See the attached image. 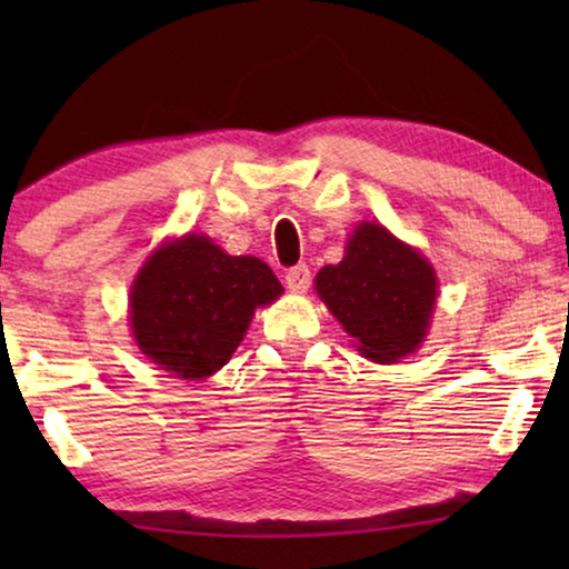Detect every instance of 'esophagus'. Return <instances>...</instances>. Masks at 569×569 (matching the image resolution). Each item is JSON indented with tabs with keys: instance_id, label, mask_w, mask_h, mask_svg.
Instances as JSON below:
<instances>
[{
	"instance_id": "1",
	"label": "esophagus",
	"mask_w": 569,
	"mask_h": 569,
	"mask_svg": "<svg viewBox=\"0 0 569 569\" xmlns=\"http://www.w3.org/2000/svg\"><path fill=\"white\" fill-rule=\"evenodd\" d=\"M284 282H287V287H290V292H306L310 287V269L306 267V263H298V267L287 269Z\"/></svg>"
}]
</instances>
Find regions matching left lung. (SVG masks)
Wrapping results in <instances>:
<instances>
[{
  "label": "left lung",
  "mask_w": 569,
  "mask_h": 569,
  "mask_svg": "<svg viewBox=\"0 0 569 569\" xmlns=\"http://www.w3.org/2000/svg\"><path fill=\"white\" fill-rule=\"evenodd\" d=\"M316 290L357 349L376 362L415 352L438 300L435 271L422 253L372 222L355 230L345 259L318 271Z\"/></svg>",
  "instance_id": "1"
}]
</instances>
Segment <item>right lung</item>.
<instances>
[{"label": "right lung", "mask_w": 569, "mask_h": 569, "mask_svg": "<svg viewBox=\"0 0 569 569\" xmlns=\"http://www.w3.org/2000/svg\"><path fill=\"white\" fill-rule=\"evenodd\" d=\"M282 295L267 263L228 256L204 236L162 246L131 287V331L142 352L178 378L220 370L253 310Z\"/></svg>", "instance_id": "obj_1"}]
</instances>
